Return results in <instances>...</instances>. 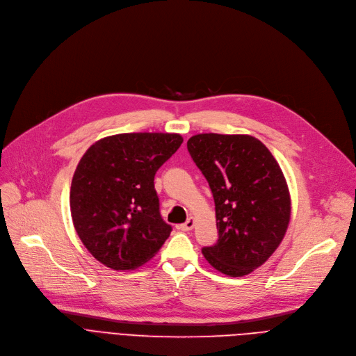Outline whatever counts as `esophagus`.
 Segmentation results:
<instances>
[{
	"label": "esophagus",
	"mask_w": 356,
	"mask_h": 356,
	"mask_svg": "<svg viewBox=\"0 0 356 356\" xmlns=\"http://www.w3.org/2000/svg\"><path fill=\"white\" fill-rule=\"evenodd\" d=\"M194 225H195V220L193 217H190L184 224L179 225V228L182 229V232H191V229L194 228Z\"/></svg>",
	"instance_id": "esophagus-1"
}]
</instances>
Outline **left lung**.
<instances>
[{"mask_svg": "<svg viewBox=\"0 0 356 356\" xmlns=\"http://www.w3.org/2000/svg\"><path fill=\"white\" fill-rule=\"evenodd\" d=\"M186 148L216 202L218 240L202 248L205 260L229 277L252 273L276 252L290 221V194L277 161L250 135L200 134Z\"/></svg>", "mask_w": 356, "mask_h": 356, "instance_id": "obj_1", "label": "left lung"}]
</instances>
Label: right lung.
<instances>
[{"label":"right lung","mask_w":356,"mask_h":356,"mask_svg":"<svg viewBox=\"0 0 356 356\" xmlns=\"http://www.w3.org/2000/svg\"><path fill=\"white\" fill-rule=\"evenodd\" d=\"M178 134H119L81 156L70 188L73 225L102 264L134 270L149 261L172 227L159 214L154 178L181 146Z\"/></svg>","instance_id":"right-lung-1"}]
</instances>
